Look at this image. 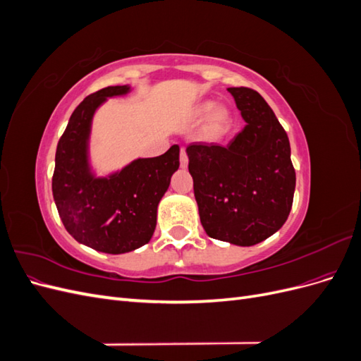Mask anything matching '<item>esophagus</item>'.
<instances>
[{"mask_svg": "<svg viewBox=\"0 0 361 361\" xmlns=\"http://www.w3.org/2000/svg\"><path fill=\"white\" fill-rule=\"evenodd\" d=\"M188 166V157H187V150H185V147L180 149V167L182 169H187Z\"/></svg>", "mask_w": 361, "mask_h": 361, "instance_id": "1", "label": "esophagus"}]
</instances>
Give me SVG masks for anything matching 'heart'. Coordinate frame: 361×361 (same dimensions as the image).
Wrapping results in <instances>:
<instances>
[{
  "mask_svg": "<svg viewBox=\"0 0 361 361\" xmlns=\"http://www.w3.org/2000/svg\"><path fill=\"white\" fill-rule=\"evenodd\" d=\"M192 116L195 118H206L203 133L207 138H218L226 134L231 123V114L224 106H216L212 101H203L194 106Z\"/></svg>",
  "mask_w": 361,
  "mask_h": 361,
  "instance_id": "1",
  "label": "heart"
}]
</instances>
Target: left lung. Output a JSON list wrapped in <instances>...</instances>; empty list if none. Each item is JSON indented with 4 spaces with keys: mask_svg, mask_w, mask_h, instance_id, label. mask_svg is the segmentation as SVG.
<instances>
[{
    "mask_svg": "<svg viewBox=\"0 0 361 361\" xmlns=\"http://www.w3.org/2000/svg\"><path fill=\"white\" fill-rule=\"evenodd\" d=\"M227 90L245 126L227 146H188V170L207 236L250 247L288 220L295 170L289 138L264 97L247 87Z\"/></svg>",
    "mask_w": 361,
    "mask_h": 361,
    "instance_id": "left-lung-1",
    "label": "left lung"
}]
</instances>
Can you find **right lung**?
I'll return each instance as SVG.
<instances>
[{
    "label": "right lung",
    "mask_w": 361,
    "mask_h": 361,
    "mask_svg": "<svg viewBox=\"0 0 361 361\" xmlns=\"http://www.w3.org/2000/svg\"><path fill=\"white\" fill-rule=\"evenodd\" d=\"M133 87L113 85L75 108L59 141L52 195L66 231L80 244L108 255H123L150 241L157 212L170 179L179 169V146L155 158H137L125 167L97 174L90 157L96 111L110 97Z\"/></svg>",
    "instance_id": "right-lung-1"
}]
</instances>
